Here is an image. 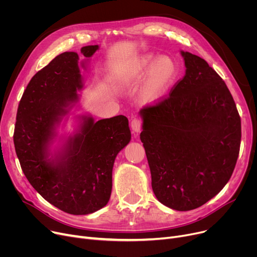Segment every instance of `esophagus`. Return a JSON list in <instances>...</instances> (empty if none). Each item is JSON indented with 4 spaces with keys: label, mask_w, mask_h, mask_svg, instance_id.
I'll use <instances>...</instances> for the list:
<instances>
[{
    "label": "esophagus",
    "mask_w": 257,
    "mask_h": 257,
    "mask_svg": "<svg viewBox=\"0 0 257 257\" xmlns=\"http://www.w3.org/2000/svg\"><path fill=\"white\" fill-rule=\"evenodd\" d=\"M143 120L141 117H134L131 120V130L133 133H139L142 129Z\"/></svg>",
    "instance_id": "esophagus-1"
}]
</instances>
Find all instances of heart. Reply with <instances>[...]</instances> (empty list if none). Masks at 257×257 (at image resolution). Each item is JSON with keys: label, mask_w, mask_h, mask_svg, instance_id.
Segmentation results:
<instances>
[{"label": "heart", "mask_w": 257, "mask_h": 257, "mask_svg": "<svg viewBox=\"0 0 257 257\" xmlns=\"http://www.w3.org/2000/svg\"><path fill=\"white\" fill-rule=\"evenodd\" d=\"M148 73L140 90V98L144 104L157 102L167 92L176 77L177 67L173 59L161 56L156 60L153 54H146L129 65L121 75L123 83H136Z\"/></svg>", "instance_id": "obj_1"}]
</instances>
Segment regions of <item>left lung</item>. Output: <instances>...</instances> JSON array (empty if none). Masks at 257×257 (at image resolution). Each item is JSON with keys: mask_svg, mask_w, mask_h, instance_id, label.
<instances>
[{"mask_svg": "<svg viewBox=\"0 0 257 257\" xmlns=\"http://www.w3.org/2000/svg\"><path fill=\"white\" fill-rule=\"evenodd\" d=\"M185 75L168 96L145 106L144 144L159 202L175 210L198 208L230 179L239 153L241 127L224 80L188 52Z\"/></svg>", "mask_w": 257, "mask_h": 257, "instance_id": "obj_1", "label": "left lung"}]
</instances>
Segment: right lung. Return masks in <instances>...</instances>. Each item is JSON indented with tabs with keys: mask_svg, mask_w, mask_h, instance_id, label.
I'll return each mask as SVG.
<instances>
[{
	"mask_svg": "<svg viewBox=\"0 0 257 257\" xmlns=\"http://www.w3.org/2000/svg\"><path fill=\"white\" fill-rule=\"evenodd\" d=\"M98 49L87 46L81 53L90 57ZM78 60L77 53L64 52L32 77L19 104L13 143L26 178L40 196L64 212L88 214L109 201L114 159L131 133L124 115L84 117L60 157L48 159L53 127L78 99Z\"/></svg>",
	"mask_w": 257,
	"mask_h": 257,
	"instance_id": "obj_1",
	"label": "right lung"
}]
</instances>
